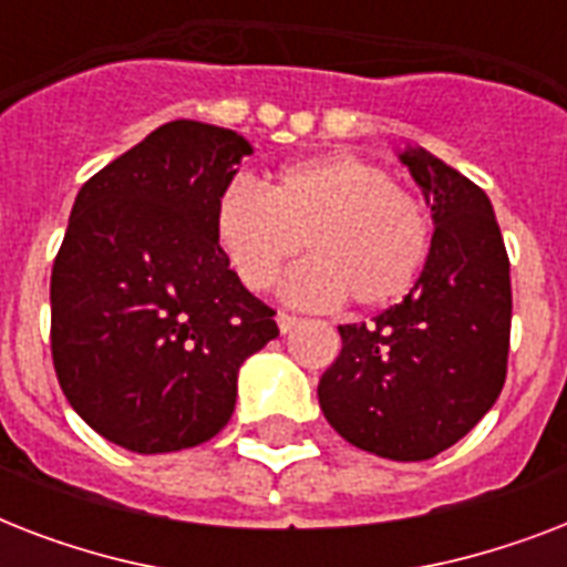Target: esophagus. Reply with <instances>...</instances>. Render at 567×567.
<instances>
[{
    "mask_svg": "<svg viewBox=\"0 0 567 567\" xmlns=\"http://www.w3.org/2000/svg\"><path fill=\"white\" fill-rule=\"evenodd\" d=\"M276 323H279V332H291V329L300 323V318H297V315H288V311H279V315H276Z\"/></svg>",
    "mask_w": 567,
    "mask_h": 567,
    "instance_id": "1",
    "label": "esophagus"
}]
</instances>
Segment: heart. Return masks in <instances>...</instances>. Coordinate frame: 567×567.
<instances>
[{
    "label": "heart",
    "instance_id": "b5f03b06",
    "mask_svg": "<svg viewBox=\"0 0 567 567\" xmlns=\"http://www.w3.org/2000/svg\"><path fill=\"white\" fill-rule=\"evenodd\" d=\"M430 214L359 155L288 164L270 188L231 176L214 203V238L244 288L267 291L302 249L309 261L285 282L297 302L382 309L403 300L430 256Z\"/></svg>",
    "mask_w": 567,
    "mask_h": 567
}]
</instances>
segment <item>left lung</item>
I'll list each match as a JSON object with an SVG mask.
<instances>
[{
    "instance_id": "1",
    "label": "left lung",
    "mask_w": 567,
    "mask_h": 567,
    "mask_svg": "<svg viewBox=\"0 0 567 567\" xmlns=\"http://www.w3.org/2000/svg\"><path fill=\"white\" fill-rule=\"evenodd\" d=\"M400 162L432 212L414 288L373 323H347L320 409L359 450L423 462L465 439L501 396L512 329L509 256L492 199L426 150Z\"/></svg>"
}]
</instances>
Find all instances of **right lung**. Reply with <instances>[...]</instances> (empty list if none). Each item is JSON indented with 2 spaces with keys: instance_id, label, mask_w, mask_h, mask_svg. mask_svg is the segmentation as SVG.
<instances>
[{
  "instance_id": "1",
  "label": "right lung",
  "mask_w": 567,
  "mask_h": 567,
  "mask_svg": "<svg viewBox=\"0 0 567 567\" xmlns=\"http://www.w3.org/2000/svg\"><path fill=\"white\" fill-rule=\"evenodd\" d=\"M252 146L173 120L84 182L52 265V362L102 439L173 453L229 423L244 359L279 336L214 238V203Z\"/></svg>"
}]
</instances>
